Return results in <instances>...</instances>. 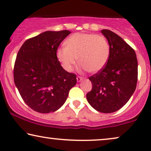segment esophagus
<instances>
[{
	"label": "esophagus",
	"instance_id": "1",
	"mask_svg": "<svg viewBox=\"0 0 151 151\" xmlns=\"http://www.w3.org/2000/svg\"><path fill=\"white\" fill-rule=\"evenodd\" d=\"M84 78H82V77H80V76H78L77 77V81L78 82H81L82 80H83Z\"/></svg>",
	"mask_w": 151,
	"mask_h": 151
}]
</instances>
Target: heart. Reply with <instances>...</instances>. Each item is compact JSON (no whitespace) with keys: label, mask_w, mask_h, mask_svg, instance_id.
<instances>
[{"label":"heart","mask_w":151,"mask_h":151,"mask_svg":"<svg viewBox=\"0 0 151 151\" xmlns=\"http://www.w3.org/2000/svg\"><path fill=\"white\" fill-rule=\"evenodd\" d=\"M65 45L57 49L56 57L68 72L73 71L78 59L81 68L96 73L105 67L110 55L108 41L100 35L76 33L66 40Z\"/></svg>","instance_id":"1"}]
</instances>
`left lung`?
<instances>
[{
  "instance_id": "obj_1",
  "label": "left lung",
  "mask_w": 151,
  "mask_h": 151,
  "mask_svg": "<svg viewBox=\"0 0 151 151\" xmlns=\"http://www.w3.org/2000/svg\"><path fill=\"white\" fill-rule=\"evenodd\" d=\"M101 32L108 40L110 55L105 67L88 78L92 90L86 99L96 111L110 113L124 106L133 94L138 65L134 49L120 36L108 29Z\"/></svg>"
}]
</instances>
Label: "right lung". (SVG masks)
I'll use <instances>...</instances> for the list:
<instances>
[{"mask_svg":"<svg viewBox=\"0 0 151 151\" xmlns=\"http://www.w3.org/2000/svg\"><path fill=\"white\" fill-rule=\"evenodd\" d=\"M70 34L47 31L27 40L18 51L14 83L24 102L36 112L59 109L77 82L76 74L65 71L56 57L60 44Z\"/></svg>","mask_w":151,"mask_h":151,"instance_id":"obj_1","label":"right lung"}]
</instances>
